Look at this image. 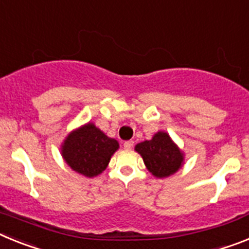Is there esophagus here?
<instances>
[{
    "mask_svg": "<svg viewBox=\"0 0 249 249\" xmlns=\"http://www.w3.org/2000/svg\"><path fill=\"white\" fill-rule=\"evenodd\" d=\"M133 146H134L133 140H127V142H124V149H126V150H130Z\"/></svg>",
    "mask_w": 249,
    "mask_h": 249,
    "instance_id": "obj_1",
    "label": "esophagus"
}]
</instances>
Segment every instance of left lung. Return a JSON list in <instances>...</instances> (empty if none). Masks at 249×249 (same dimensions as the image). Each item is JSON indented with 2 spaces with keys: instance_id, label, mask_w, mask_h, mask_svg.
<instances>
[{
  "instance_id": "8db88e82",
  "label": "left lung",
  "mask_w": 249,
  "mask_h": 249,
  "mask_svg": "<svg viewBox=\"0 0 249 249\" xmlns=\"http://www.w3.org/2000/svg\"><path fill=\"white\" fill-rule=\"evenodd\" d=\"M135 151L155 178H168L184 165V153L166 131H158L150 140L137 144Z\"/></svg>"
}]
</instances>
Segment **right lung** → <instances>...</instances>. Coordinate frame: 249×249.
Returning a JSON list of instances; mask_svg holds the SVG:
<instances>
[{
    "label": "right lung",
    "instance_id": "1",
    "mask_svg": "<svg viewBox=\"0 0 249 249\" xmlns=\"http://www.w3.org/2000/svg\"><path fill=\"white\" fill-rule=\"evenodd\" d=\"M60 149L65 163L73 172L94 178L107 169L119 142L89 122L70 131Z\"/></svg>",
    "mask_w": 249,
    "mask_h": 249
}]
</instances>
